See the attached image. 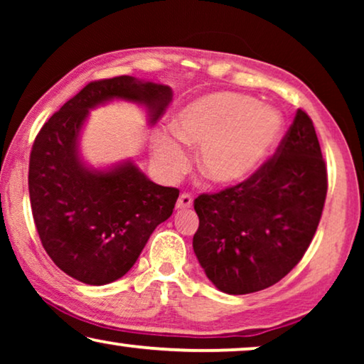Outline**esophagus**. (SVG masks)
<instances>
[{
	"label": "esophagus",
	"mask_w": 364,
	"mask_h": 364,
	"mask_svg": "<svg viewBox=\"0 0 364 364\" xmlns=\"http://www.w3.org/2000/svg\"><path fill=\"white\" fill-rule=\"evenodd\" d=\"M177 210H186V208L192 207V196L191 193H182L177 200Z\"/></svg>",
	"instance_id": "1"
}]
</instances>
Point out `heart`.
<instances>
[{"instance_id":"1","label":"heart","mask_w":364,"mask_h":364,"mask_svg":"<svg viewBox=\"0 0 364 364\" xmlns=\"http://www.w3.org/2000/svg\"><path fill=\"white\" fill-rule=\"evenodd\" d=\"M283 131L282 114L237 92H212L193 99L173 121V134L161 132L154 154L168 176L187 167L183 147H200L198 171L218 187H232L250 178L277 147Z\"/></svg>"}]
</instances>
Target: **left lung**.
<instances>
[{
	"label": "left lung",
	"instance_id": "8db88e82",
	"mask_svg": "<svg viewBox=\"0 0 364 364\" xmlns=\"http://www.w3.org/2000/svg\"><path fill=\"white\" fill-rule=\"evenodd\" d=\"M328 188L310 116L298 109L275 156L245 182L193 202V252L208 280L228 295L275 285L310 247Z\"/></svg>",
	"mask_w": 364,
	"mask_h": 364
}]
</instances>
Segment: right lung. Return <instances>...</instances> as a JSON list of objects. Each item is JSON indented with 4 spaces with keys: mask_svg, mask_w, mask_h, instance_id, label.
Here are the masks:
<instances>
[{
    "mask_svg": "<svg viewBox=\"0 0 364 364\" xmlns=\"http://www.w3.org/2000/svg\"><path fill=\"white\" fill-rule=\"evenodd\" d=\"M166 84L132 76L89 82L41 127L29 156V198L44 250L69 277L107 285L134 267L178 191L147 178L132 161L94 168L79 142L89 111L121 99L146 107L149 124L172 101Z\"/></svg>",
    "mask_w": 364,
    "mask_h": 364,
    "instance_id": "add662e5",
    "label": "right lung"
}]
</instances>
